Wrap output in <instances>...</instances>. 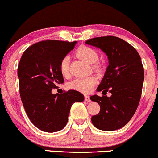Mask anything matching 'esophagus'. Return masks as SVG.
Returning a JSON list of instances; mask_svg holds the SVG:
<instances>
[{
  "label": "esophagus",
  "instance_id": "34e87169",
  "mask_svg": "<svg viewBox=\"0 0 158 158\" xmlns=\"http://www.w3.org/2000/svg\"><path fill=\"white\" fill-rule=\"evenodd\" d=\"M85 100L87 101V102H90V99L89 96L85 95Z\"/></svg>",
  "mask_w": 158,
  "mask_h": 158
}]
</instances>
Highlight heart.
I'll use <instances>...</instances> for the list:
<instances>
[{
    "label": "heart",
    "mask_w": 158,
    "mask_h": 158,
    "mask_svg": "<svg viewBox=\"0 0 158 158\" xmlns=\"http://www.w3.org/2000/svg\"><path fill=\"white\" fill-rule=\"evenodd\" d=\"M75 54L79 59H81L89 64H94L95 63V64H94V68L97 71L100 70L101 65L96 63L99 59V56L94 49L82 45L76 50ZM69 66H70V59L68 56H65L60 63V71L64 77H67L69 74L70 72ZM97 79L95 77L77 78L72 81L68 85V87L70 89L76 90L81 93L88 94L93 90L94 87L97 84Z\"/></svg>",
    "instance_id": "obj_1"
}]
</instances>
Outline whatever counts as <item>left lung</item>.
Listing matches in <instances>:
<instances>
[{
  "label": "left lung",
  "instance_id": "obj_1",
  "mask_svg": "<svg viewBox=\"0 0 158 158\" xmlns=\"http://www.w3.org/2000/svg\"><path fill=\"white\" fill-rule=\"evenodd\" d=\"M85 43L100 49L108 59V66L97 89L102 90L104 96L95 94L90 97L100 106L99 113L92 117V123L102 131L119 129L132 118L140 99L144 81L140 56L131 44L115 36L94 38ZM108 90L112 94L110 98L106 96Z\"/></svg>",
  "mask_w": 158,
  "mask_h": 158
}]
</instances>
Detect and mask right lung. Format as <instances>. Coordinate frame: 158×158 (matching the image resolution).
Returning <instances> with one entry per match:
<instances>
[{"mask_svg": "<svg viewBox=\"0 0 158 158\" xmlns=\"http://www.w3.org/2000/svg\"><path fill=\"white\" fill-rule=\"evenodd\" d=\"M77 43L40 41L27 48L21 58L18 77L21 101L32 124L43 131L51 133L63 129L72 105L84 101V95L77 90L61 94L51 92L64 82L61 61Z\"/></svg>", "mask_w": 158, "mask_h": 158, "instance_id": "add662e5", "label": "right lung"}]
</instances>
